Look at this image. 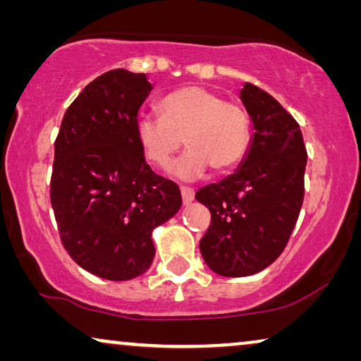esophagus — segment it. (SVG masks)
I'll return each instance as SVG.
<instances>
[{
    "label": "esophagus",
    "mask_w": 361,
    "mask_h": 361,
    "mask_svg": "<svg viewBox=\"0 0 361 361\" xmlns=\"http://www.w3.org/2000/svg\"><path fill=\"white\" fill-rule=\"evenodd\" d=\"M180 194H182V200H184V204H190V202L194 200L195 192H194V189H192V187L180 185Z\"/></svg>",
    "instance_id": "1"
}]
</instances>
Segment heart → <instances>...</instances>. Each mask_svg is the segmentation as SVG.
<instances>
[{"label":"heart","mask_w":361,"mask_h":361,"mask_svg":"<svg viewBox=\"0 0 361 361\" xmlns=\"http://www.w3.org/2000/svg\"><path fill=\"white\" fill-rule=\"evenodd\" d=\"M161 115L136 120V140L151 164L167 167L182 145L189 151L174 167L176 176L192 180L210 167L215 174L233 169L250 147V116L238 103L202 85H187L166 95Z\"/></svg>","instance_id":"heart-1"}]
</instances>
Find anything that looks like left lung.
Listing matches in <instances>:
<instances>
[{"label": "left lung", "mask_w": 361, "mask_h": 361, "mask_svg": "<svg viewBox=\"0 0 361 361\" xmlns=\"http://www.w3.org/2000/svg\"><path fill=\"white\" fill-rule=\"evenodd\" d=\"M240 98L253 121L250 149L233 174L195 194L212 216L200 253L228 278L259 273L283 253L304 202L307 162L299 123L276 98L248 82Z\"/></svg>", "instance_id": "obj_1"}]
</instances>
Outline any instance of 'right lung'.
Returning a JSON list of instances; mask_svg holds the SVG:
<instances>
[{
  "label": "right lung",
  "instance_id": "add662e5",
  "mask_svg": "<svg viewBox=\"0 0 361 361\" xmlns=\"http://www.w3.org/2000/svg\"><path fill=\"white\" fill-rule=\"evenodd\" d=\"M146 73L105 72L83 88L54 142L51 204L63 248L98 278L128 281L154 258L152 230L182 205L179 185L151 169L136 140Z\"/></svg>",
  "mask_w": 361,
  "mask_h": 361
}]
</instances>
